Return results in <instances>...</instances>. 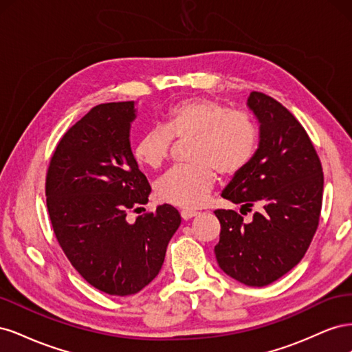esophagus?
<instances>
[{"mask_svg":"<svg viewBox=\"0 0 352 352\" xmlns=\"http://www.w3.org/2000/svg\"><path fill=\"white\" fill-rule=\"evenodd\" d=\"M197 214H198V212H197V211H192V210H184L182 212H180V216H182L184 220L192 219V217H195Z\"/></svg>","mask_w":352,"mask_h":352,"instance_id":"1","label":"esophagus"}]
</instances>
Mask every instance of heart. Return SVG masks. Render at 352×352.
<instances>
[{
    "label": "heart",
    "instance_id": "1",
    "mask_svg": "<svg viewBox=\"0 0 352 352\" xmlns=\"http://www.w3.org/2000/svg\"><path fill=\"white\" fill-rule=\"evenodd\" d=\"M173 138L194 141L189 163L176 167L158 179V198L180 208H198L204 204L216 174L236 176L247 167L257 146V126L243 111L210 98L180 101L166 113L164 126L142 132L133 144V157L141 166L158 168L170 153Z\"/></svg>",
    "mask_w": 352,
    "mask_h": 352
}]
</instances>
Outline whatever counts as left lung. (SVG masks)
Listing matches in <instances>:
<instances>
[{
  "instance_id": "1",
  "label": "left lung",
  "mask_w": 352,
  "mask_h": 352,
  "mask_svg": "<svg viewBox=\"0 0 352 352\" xmlns=\"http://www.w3.org/2000/svg\"><path fill=\"white\" fill-rule=\"evenodd\" d=\"M247 107L260 124L258 148L221 197L257 206L250 221L233 210H216L219 267L247 286L278 280L301 261L318 226L323 172L301 123L280 102L251 92Z\"/></svg>"
}]
</instances>
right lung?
Masks as SVG:
<instances>
[{"instance_id":"right-lung-1","label":"right lung","mask_w":352,"mask_h":352,"mask_svg":"<svg viewBox=\"0 0 352 352\" xmlns=\"http://www.w3.org/2000/svg\"><path fill=\"white\" fill-rule=\"evenodd\" d=\"M136 102L94 107L61 138L47 173V207L60 247L82 278L117 296L133 295L162 270L179 211H155L127 220L146 204L151 186L131 148Z\"/></svg>"}]
</instances>
